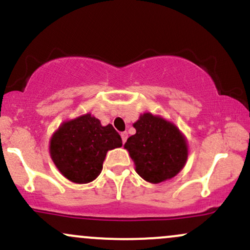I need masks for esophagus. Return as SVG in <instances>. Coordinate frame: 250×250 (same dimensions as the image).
<instances>
[{"mask_svg":"<svg viewBox=\"0 0 250 250\" xmlns=\"http://www.w3.org/2000/svg\"><path fill=\"white\" fill-rule=\"evenodd\" d=\"M120 136H122V141H123V143H125L126 139H127V132H126V131H124V132L120 133Z\"/></svg>","mask_w":250,"mask_h":250,"instance_id":"obj_1","label":"esophagus"}]
</instances>
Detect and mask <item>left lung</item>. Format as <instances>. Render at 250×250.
<instances>
[{
	"mask_svg": "<svg viewBox=\"0 0 250 250\" xmlns=\"http://www.w3.org/2000/svg\"><path fill=\"white\" fill-rule=\"evenodd\" d=\"M136 133L124 147L135 162L136 171L150 184H160L178 175L186 165L188 144L176 125L150 112L133 124Z\"/></svg>",
	"mask_w": 250,
	"mask_h": 250,
	"instance_id": "obj_1",
	"label": "left lung"
}]
</instances>
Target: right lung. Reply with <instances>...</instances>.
Instances as JSON below:
<instances>
[{
    "label": "right lung",
    "mask_w": 250,
    "mask_h": 250,
    "mask_svg": "<svg viewBox=\"0 0 250 250\" xmlns=\"http://www.w3.org/2000/svg\"><path fill=\"white\" fill-rule=\"evenodd\" d=\"M123 146L111 124L104 126L90 113L66 120L50 139V156L62 175L88 184L100 175L108 150Z\"/></svg>",
    "instance_id": "right-lung-1"
}]
</instances>
